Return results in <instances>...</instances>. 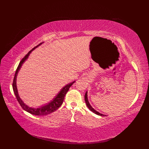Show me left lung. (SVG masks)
Returning a JSON list of instances; mask_svg holds the SVG:
<instances>
[{
  "label": "left lung",
  "instance_id": "left-lung-1",
  "mask_svg": "<svg viewBox=\"0 0 149 149\" xmlns=\"http://www.w3.org/2000/svg\"><path fill=\"white\" fill-rule=\"evenodd\" d=\"M84 100H85V102H86V105H87V106H88V107L90 109V111H91L92 112H93V113H95V114H97V115H100V116H106L105 115H103V114H101V113H99V112H98L97 111H95L94 109H93L91 106V104H89V101H88V92L86 91V93H85V95H84Z\"/></svg>",
  "mask_w": 149,
  "mask_h": 149
}]
</instances>
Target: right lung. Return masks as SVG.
I'll list each match as a JSON object with an SVG mask.
<instances>
[{
  "label": "right lung",
  "mask_w": 149,
  "mask_h": 149,
  "mask_svg": "<svg viewBox=\"0 0 149 149\" xmlns=\"http://www.w3.org/2000/svg\"><path fill=\"white\" fill-rule=\"evenodd\" d=\"M42 43H40L37 46L34 47V48L33 49H31L30 51L28 52V53L26 55V56L24 57H23V58H22V60L20 61V63H19V66H18V67L16 69V71H15L14 77V80H13V91L14 92V94H15V97H16V98L18 101V102L19 103L20 105L23 108V110H25V111L30 113L31 114L37 115V116L38 115V116H43V115H48V114H49L51 113H52L53 112L56 111L57 109H58L60 107V106L62 104L63 102L65 97L66 94V93L69 91L70 87L73 84V83H75V81H73L72 83H70L66 85L65 87H63L61 89L60 92L56 96V97H55L53 99V100L51 101L49 103H48V104H46V105H45L43 106H42L40 107H38V108H37V109L36 108L30 107L28 106H27L26 104H25L24 103H23V101L20 99V98L17 89V86H16L17 75L18 72L19 71V70H20V68L22 67L23 63L28 58L31 52H32L35 48H36L37 47H38L39 45H40Z\"/></svg>",
  "instance_id": "1"
}]
</instances>
